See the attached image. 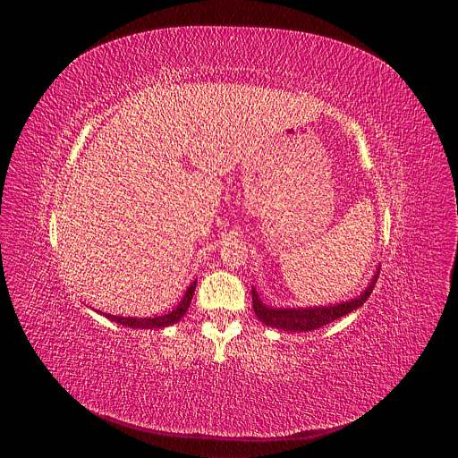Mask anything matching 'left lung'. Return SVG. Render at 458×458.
I'll list each match as a JSON object with an SVG mask.
<instances>
[{
    "label": "left lung",
    "mask_w": 458,
    "mask_h": 458,
    "mask_svg": "<svg viewBox=\"0 0 458 458\" xmlns=\"http://www.w3.org/2000/svg\"><path fill=\"white\" fill-rule=\"evenodd\" d=\"M380 267H377V272L373 274L371 281L368 286L362 290L360 295L343 301L337 304H324V306H306V308H274L265 304L260 301L259 293L255 288H251V302H253V311L259 317L260 322H265L267 326H272V328L284 330V332H311L320 328V326L330 324L332 320H337L344 317L346 313H352L353 310L360 308L369 293L373 292V286L377 283Z\"/></svg>",
    "instance_id": "8db88e82"
}]
</instances>
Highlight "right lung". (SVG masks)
<instances>
[{"instance_id": "1", "label": "right lung", "mask_w": 458, "mask_h": 458, "mask_svg": "<svg viewBox=\"0 0 458 458\" xmlns=\"http://www.w3.org/2000/svg\"><path fill=\"white\" fill-rule=\"evenodd\" d=\"M195 284H198V279H195L188 290L184 292L182 299L179 301V304L165 313V315H156V317H119V315H110V313H103L106 318L117 322V324H123V326H128V328H140V330H159V328H166V326H172L175 322H179L184 313L188 311V306L191 302V297H193V292H195ZM98 313H101L99 310H96Z\"/></svg>"}]
</instances>
